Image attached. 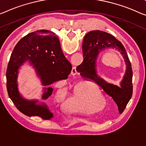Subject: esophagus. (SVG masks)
<instances>
[{"mask_svg": "<svg viewBox=\"0 0 146 146\" xmlns=\"http://www.w3.org/2000/svg\"><path fill=\"white\" fill-rule=\"evenodd\" d=\"M76 73H77V69H76V67H73L71 74L72 75H76Z\"/></svg>", "mask_w": 146, "mask_h": 146, "instance_id": "obj_1", "label": "esophagus"}]
</instances>
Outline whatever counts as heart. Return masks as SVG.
<instances>
[{"mask_svg": "<svg viewBox=\"0 0 146 146\" xmlns=\"http://www.w3.org/2000/svg\"><path fill=\"white\" fill-rule=\"evenodd\" d=\"M92 87L93 88L92 89ZM92 90H94V92L97 93L98 94L100 95V97L103 98L100 90L96 85L91 86L88 82H86L75 84L72 92L70 93L69 98L66 102V108L73 113L85 114L90 113V111L88 109V104H90V100H89V98H90V93L92 91ZM56 97L58 100L64 102L66 98V91L61 88L58 89L56 92ZM104 100V108L106 106V102L105 99ZM90 104V106L93 108H99L103 105V101L101 99L97 98Z\"/></svg>", "mask_w": 146, "mask_h": 146, "instance_id": "heart-1", "label": "heart"}]
</instances>
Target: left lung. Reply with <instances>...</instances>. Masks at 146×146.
I'll list each match as a JSON object with an SVG mask.
<instances>
[{"label": "left lung", "instance_id": "left-lung-1", "mask_svg": "<svg viewBox=\"0 0 146 146\" xmlns=\"http://www.w3.org/2000/svg\"><path fill=\"white\" fill-rule=\"evenodd\" d=\"M107 49H115L123 58L126 69L119 86L110 84L97 73V60L99 54ZM84 60L77 67V71L86 80H92L103 88L116 103L119 113L123 112L132 94V70L126 50L122 43L110 33L96 30L85 35L82 42Z\"/></svg>", "mask_w": 146, "mask_h": 146}]
</instances>
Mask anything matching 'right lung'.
Returning <instances> with one entry per match:
<instances>
[{"label": "right lung", "mask_w": 146, "mask_h": 146, "mask_svg": "<svg viewBox=\"0 0 146 146\" xmlns=\"http://www.w3.org/2000/svg\"><path fill=\"white\" fill-rule=\"evenodd\" d=\"M28 63L33 68L43 86L41 99L27 100L19 91L17 79L21 67ZM72 69L63 54L59 38L54 32L39 30L28 34L19 41L13 50L6 70L8 96L18 110L29 117L38 116L44 120L53 118L44 101L52 94L54 82L67 79Z\"/></svg>", "instance_id": "1"}]
</instances>
